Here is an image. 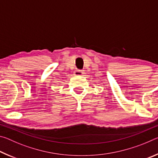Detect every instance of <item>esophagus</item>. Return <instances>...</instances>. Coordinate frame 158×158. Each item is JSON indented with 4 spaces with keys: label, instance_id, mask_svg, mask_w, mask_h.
<instances>
[{
    "label": "esophagus",
    "instance_id": "1",
    "mask_svg": "<svg viewBox=\"0 0 158 158\" xmlns=\"http://www.w3.org/2000/svg\"><path fill=\"white\" fill-rule=\"evenodd\" d=\"M74 73L75 76H81L84 74V72H83V70H80V69H77V70L74 71Z\"/></svg>",
    "mask_w": 158,
    "mask_h": 158
}]
</instances>
